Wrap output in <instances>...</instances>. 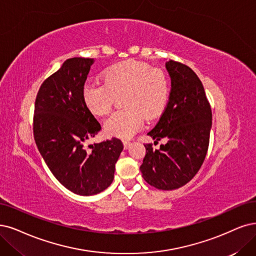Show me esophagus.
<instances>
[{"label": "esophagus", "instance_id": "esophagus-1", "mask_svg": "<svg viewBox=\"0 0 256 256\" xmlns=\"http://www.w3.org/2000/svg\"><path fill=\"white\" fill-rule=\"evenodd\" d=\"M122 142H123V146H124V148H126V150H128V148H130V141H128V140H123Z\"/></svg>", "mask_w": 256, "mask_h": 256}]
</instances>
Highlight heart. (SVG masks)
Segmentation results:
<instances>
[{
    "mask_svg": "<svg viewBox=\"0 0 256 256\" xmlns=\"http://www.w3.org/2000/svg\"><path fill=\"white\" fill-rule=\"evenodd\" d=\"M101 77L103 84L85 85L83 100L92 114L103 116L110 112L116 98L122 96L124 110L112 114L104 121L108 136L130 138L142 128L146 118H157L166 106L168 82L166 74L148 63L123 61L110 66Z\"/></svg>",
    "mask_w": 256,
    "mask_h": 256,
    "instance_id": "b5f03b06",
    "label": "heart"
}]
</instances>
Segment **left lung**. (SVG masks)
Returning a JSON list of instances; mask_svg holds the SVG:
<instances>
[{
    "mask_svg": "<svg viewBox=\"0 0 256 256\" xmlns=\"http://www.w3.org/2000/svg\"><path fill=\"white\" fill-rule=\"evenodd\" d=\"M171 92L164 114L148 132L155 142L166 139L159 150L144 144L140 166L144 180L159 190H175L200 171L209 148L212 112L204 85L188 66L168 60Z\"/></svg>",
    "mask_w": 256,
    "mask_h": 256,
    "instance_id": "8db88e82",
    "label": "left lung"
}]
</instances>
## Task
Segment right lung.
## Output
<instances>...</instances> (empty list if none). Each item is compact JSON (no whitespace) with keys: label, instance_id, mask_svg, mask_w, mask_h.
<instances>
[{"label":"right lung","instance_id":"obj_1","mask_svg":"<svg viewBox=\"0 0 256 256\" xmlns=\"http://www.w3.org/2000/svg\"><path fill=\"white\" fill-rule=\"evenodd\" d=\"M94 59L72 58L47 78L36 94L34 135L50 172L68 190L82 196L98 194L114 180L123 150L117 138L84 144L101 126L83 100L84 83Z\"/></svg>","mask_w":256,"mask_h":256}]
</instances>
